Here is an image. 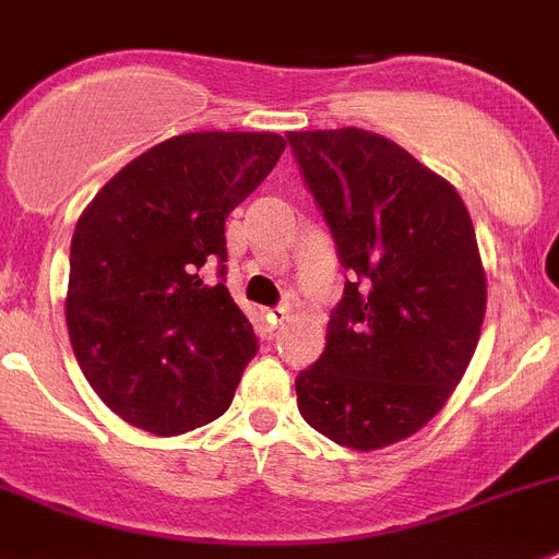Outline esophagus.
I'll return each instance as SVG.
<instances>
[{
    "instance_id": "esophagus-1",
    "label": "esophagus",
    "mask_w": 559,
    "mask_h": 559,
    "mask_svg": "<svg viewBox=\"0 0 559 559\" xmlns=\"http://www.w3.org/2000/svg\"><path fill=\"white\" fill-rule=\"evenodd\" d=\"M286 318H289V314H286V309H266L264 312V320H266V326H270V332H275V329L284 326Z\"/></svg>"
}]
</instances>
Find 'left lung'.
<instances>
[{
    "mask_svg": "<svg viewBox=\"0 0 559 559\" xmlns=\"http://www.w3.org/2000/svg\"><path fill=\"white\" fill-rule=\"evenodd\" d=\"M286 143L352 275L326 352L295 377L298 411L337 444L388 448L439 414L478 346L487 278L473 219L448 179L380 134Z\"/></svg>",
    "mask_w": 559,
    "mask_h": 559,
    "instance_id": "left-lung-1",
    "label": "left lung"
}]
</instances>
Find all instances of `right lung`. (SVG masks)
I'll return each instance as SVG.
<instances>
[{
    "instance_id": "obj_1",
    "label": "right lung",
    "mask_w": 559,
    "mask_h": 559,
    "mask_svg": "<svg viewBox=\"0 0 559 559\" xmlns=\"http://www.w3.org/2000/svg\"><path fill=\"white\" fill-rule=\"evenodd\" d=\"M284 145L270 132L179 134L132 159L81 213L67 329L120 419L177 436L230 407L259 340L225 286V219ZM213 265L219 282L206 278Z\"/></svg>"
}]
</instances>
